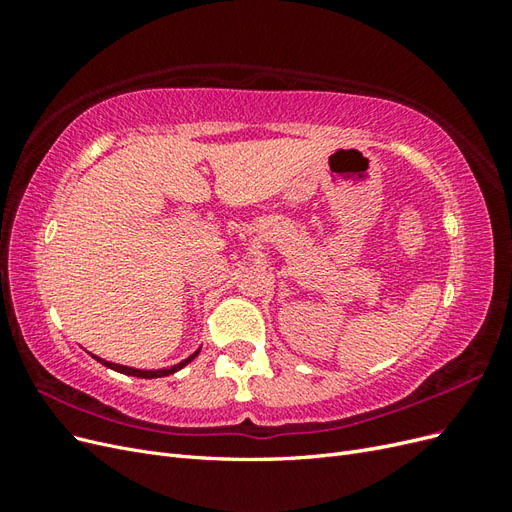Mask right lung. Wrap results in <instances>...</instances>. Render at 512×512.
I'll return each instance as SVG.
<instances>
[{"instance_id": "right-lung-1", "label": "right lung", "mask_w": 512, "mask_h": 512, "mask_svg": "<svg viewBox=\"0 0 512 512\" xmlns=\"http://www.w3.org/2000/svg\"><path fill=\"white\" fill-rule=\"evenodd\" d=\"M198 352L200 350H196L194 354L188 356V359L173 365V367H168V369H134V367H126V365H117V363H111V361H104V359H100V356H94V359H98L108 369L119 371V374H128V376H136V378H164V376H170V374H175V371L183 369L190 361H194L196 356H198Z\"/></svg>"}]
</instances>
